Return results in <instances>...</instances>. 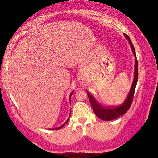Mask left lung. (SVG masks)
<instances>
[{
	"label": "left lung",
	"mask_w": 158,
	"mask_h": 158,
	"mask_svg": "<svg viewBox=\"0 0 158 158\" xmlns=\"http://www.w3.org/2000/svg\"><path fill=\"white\" fill-rule=\"evenodd\" d=\"M124 36L125 38L127 39V41H129V44L130 45V46H131L132 52H133L134 56L135 57V64L133 82H132L131 86V88H130L129 94L127 95L126 98H125L123 103L117 107H107L102 106V105L98 103V102L95 99V98L94 96H91V94H90V93L86 91L94 113L96 114V115L98 117V118L102 120H104V121H110V120H113L117 118V117L123 115L128 111L129 108L131 105L132 101H133L135 89H136V84L138 81V75H139V74H138V62L136 59V52H135L134 46L133 44H132V42L131 41V39H129V37L125 34H124Z\"/></svg>",
	"instance_id": "1"
}]
</instances>
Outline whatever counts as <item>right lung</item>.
<instances>
[{
    "mask_svg": "<svg viewBox=\"0 0 158 158\" xmlns=\"http://www.w3.org/2000/svg\"><path fill=\"white\" fill-rule=\"evenodd\" d=\"M73 92H74V91H72V93H71V94H70V95H69V102H70V103H71V96H72V94H73ZM69 117H70V114H69V117H68V119H67V121H66L65 122H64V123L63 124H62V126H60V127H57V128H56V129H61L62 127H63L64 126V125H65V124L67 123V122H68V120H69Z\"/></svg>",
    "mask_w": 158,
    "mask_h": 158,
    "instance_id": "right-lung-1",
    "label": "right lung"
}]
</instances>
